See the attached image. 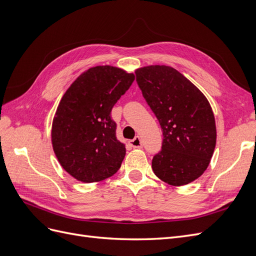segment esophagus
Wrapping results in <instances>:
<instances>
[{"instance_id": "obj_1", "label": "esophagus", "mask_w": 256, "mask_h": 256, "mask_svg": "<svg viewBox=\"0 0 256 256\" xmlns=\"http://www.w3.org/2000/svg\"><path fill=\"white\" fill-rule=\"evenodd\" d=\"M130 145L134 147V148H141L142 147V141L140 136H136L134 140L130 141Z\"/></svg>"}]
</instances>
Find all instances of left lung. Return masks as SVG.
I'll return each instance as SVG.
<instances>
[{"mask_svg":"<svg viewBox=\"0 0 256 256\" xmlns=\"http://www.w3.org/2000/svg\"><path fill=\"white\" fill-rule=\"evenodd\" d=\"M136 76L164 134L162 150L152 162L154 175L177 187L192 182L206 171L216 147L210 104L173 67L146 66L136 69Z\"/></svg>","mask_w":256,"mask_h":256,"instance_id":"obj_1","label":"left lung"}]
</instances>
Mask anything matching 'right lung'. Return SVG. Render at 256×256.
<instances>
[{
  "mask_svg": "<svg viewBox=\"0 0 256 256\" xmlns=\"http://www.w3.org/2000/svg\"><path fill=\"white\" fill-rule=\"evenodd\" d=\"M134 81V74L113 66L81 74L62 97L51 140L65 171L82 182H102L118 171L125 144L116 138L111 111Z\"/></svg>",
  "mask_w": 256,
  "mask_h": 256,
  "instance_id": "1",
  "label": "right lung"
}]
</instances>
